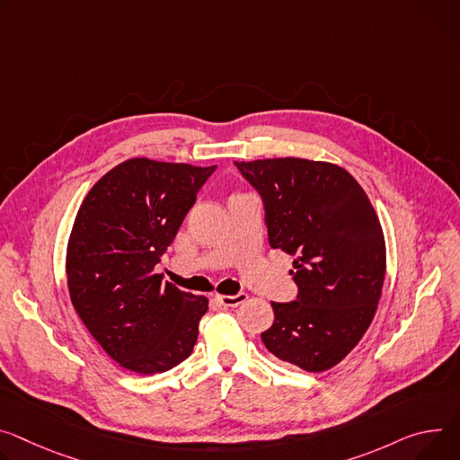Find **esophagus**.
<instances>
[{
	"label": "esophagus",
	"mask_w": 460,
	"mask_h": 460,
	"mask_svg": "<svg viewBox=\"0 0 460 460\" xmlns=\"http://www.w3.org/2000/svg\"><path fill=\"white\" fill-rule=\"evenodd\" d=\"M217 301L226 306V308H234L242 303L247 301V296L245 294H236V296H217Z\"/></svg>",
	"instance_id": "1"
}]
</instances>
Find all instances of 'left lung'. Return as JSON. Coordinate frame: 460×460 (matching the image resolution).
Returning a JSON list of instances; mask_svg holds the SVG:
<instances>
[{"label": "left lung", "instance_id": "8db88e82", "mask_svg": "<svg viewBox=\"0 0 460 460\" xmlns=\"http://www.w3.org/2000/svg\"><path fill=\"white\" fill-rule=\"evenodd\" d=\"M262 196L273 249L296 257L299 296L271 303L266 349L308 372L338 365L363 338L385 280L382 224L341 166L301 157L234 161Z\"/></svg>", "mask_w": 460, "mask_h": 460}]
</instances>
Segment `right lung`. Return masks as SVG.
<instances>
[{"label":"right lung","mask_w":460,"mask_h":460,"mask_svg":"<svg viewBox=\"0 0 460 460\" xmlns=\"http://www.w3.org/2000/svg\"><path fill=\"white\" fill-rule=\"evenodd\" d=\"M217 169L132 157L82 201L66 253L75 312L120 367L164 372L187 359L208 308L154 273L196 194Z\"/></svg>","instance_id":"right-lung-1"}]
</instances>
